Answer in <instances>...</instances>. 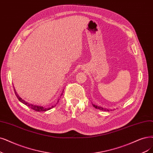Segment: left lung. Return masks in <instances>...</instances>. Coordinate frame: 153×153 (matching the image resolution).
<instances>
[{
    "mask_svg": "<svg viewBox=\"0 0 153 153\" xmlns=\"http://www.w3.org/2000/svg\"><path fill=\"white\" fill-rule=\"evenodd\" d=\"M93 106L94 107V108H97V109H99V110H103V111H106V110L109 111L108 110H106V109H105V108H102V107H100V106H97V105H93Z\"/></svg>",
    "mask_w": 153,
    "mask_h": 153,
    "instance_id": "8db88e82",
    "label": "left lung"
}]
</instances>
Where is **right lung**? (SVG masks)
Masks as SVG:
<instances>
[{
	"label": "right lung",
	"mask_w": 153,
	"mask_h": 153,
	"mask_svg": "<svg viewBox=\"0 0 153 153\" xmlns=\"http://www.w3.org/2000/svg\"><path fill=\"white\" fill-rule=\"evenodd\" d=\"M14 93H15V94H16V97L18 98V99L19 100V101H21V103L25 104V105H26L27 106L30 107V108L33 109V110H35V111H47V110H50L51 108H53V107H54V106H52V107H50V108H45V107H43V106H41L33 105H32V104H30V103H29L26 102V101H25V100L21 99V98L19 97V95H18V94H17V93L16 92L15 89H14Z\"/></svg>",
	"instance_id": "1"
}]
</instances>
